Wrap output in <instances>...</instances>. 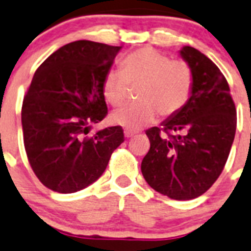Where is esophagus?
<instances>
[{"mask_svg": "<svg viewBox=\"0 0 251 251\" xmlns=\"http://www.w3.org/2000/svg\"><path fill=\"white\" fill-rule=\"evenodd\" d=\"M136 132L130 131V130H125V136L126 138H132V136H135Z\"/></svg>", "mask_w": 251, "mask_h": 251, "instance_id": "1", "label": "esophagus"}]
</instances>
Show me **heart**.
<instances>
[{
	"mask_svg": "<svg viewBox=\"0 0 251 251\" xmlns=\"http://www.w3.org/2000/svg\"><path fill=\"white\" fill-rule=\"evenodd\" d=\"M129 85H140L138 104L125 106L111 116L113 124L127 130H139L163 117L177 113L193 92L194 73L185 60H171L154 48L145 47L129 53L122 70L109 69L103 77L102 92L107 102L120 106L129 94Z\"/></svg>",
	"mask_w": 251,
	"mask_h": 251,
	"instance_id": "b5f03b06",
	"label": "heart"
}]
</instances>
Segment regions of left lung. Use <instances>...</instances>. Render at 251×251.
I'll return each instance as SVG.
<instances>
[{"label": "left lung", "mask_w": 251, "mask_h": 251, "mask_svg": "<svg viewBox=\"0 0 251 251\" xmlns=\"http://www.w3.org/2000/svg\"><path fill=\"white\" fill-rule=\"evenodd\" d=\"M194 73L191 96L162 127L145 131L151 148L142 162L145 181L175 201L201 197L222 174L236 132V108L226 77L193 47L180 50Z\"/></svg>", "instance_id": "1"}]
</instances>
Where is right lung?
I'll return each instance as SVG.
<instances>
[{
    "label": "right lung",
    "mask_w": 251,
    "mask_h": 251,
    "mask_svg": "<svg viewBox=\"0 0 251 251\" xmlns=\"http://www.w3.org/2000/svg\"><path fill=\"white\" fill-rule=\"evenodd\" d=\"M121 47L76 41L35 71L22 108L24 147L35 176L50 190L70 194L102 176L124 139L121 126L88 135L107 116L103 77Z\"/></svg>",
    "instance_id": "add662e5"
}]
</instances>
